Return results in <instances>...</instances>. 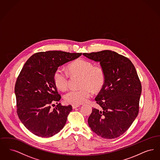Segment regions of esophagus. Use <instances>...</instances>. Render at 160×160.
<instances>
[{
	"label": "esophagus",
	"mask_w": 160,
	"mask_h": 160,
	"mask_svg": "<svg viewBox=\"0 0 160 160\" xmlns=\"http://www.w3.org/2000/svg\"><path fill=\"white\" fill-rule=\"evenodd\" d=\"M72 108H73V109H75V108H76L77 107H80V106H79V105H72Z\"/></svg>",
	"instance_id": "1"
}]
</instances>
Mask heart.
I'll return each mask as SVG.
<instances>
[{"label": "heart", "mask_w": 160, "mask_h": 160, "mask_svg": "<svg viewBox=\"0 0 160 160\" xmlns=\"http://www.w3.org/2000/svg\"><path fill=\"white\" fill-rule=\"evenodd\" d=\"M69 73L71 75L82 76L79 89H71L67 92L64 99L67 102L72 105H80L85 102L91 95V90L98 91L105 82V74L102 69L94 67L89 61L78 59L72 62L68 67ZM69 74L62 68L57 69L54 74V82L57 88L65 90L68 84Z\"/></svg>", "instance_id": "b5f03b06"}]
</instances>
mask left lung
I'll return each mask as SVG.
<instances>
[{
    "label": "left lung",
    "mask_w": 160,
    "mask_h": 160,
    "mask_svg": "<svg viewBox=\"0 0 160 160\" xmlns=\"http://www.w3.org/2000/svg\"><path fill=\"white\" fill-rule=\"evenodd\" d=\"M84 56L99 62L105 82L95 98L98 108H92L88 124L92 131L104 138L119 137L129 128L138 113L142 85L136 68L126 57L111 50Z\"/></svg>",
    "instance_id": "1"
}]
</instances>
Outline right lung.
Wrapping results in <instances>:
<instances>
[{
	"label": "right lung",
	"mask_w": 160,
	"mask_h": 160,
	"mask_svg": "<svg viewBox=\"0 0 160 160\" xmlns=\"http://www.w3.org/2000/svg\"><path fill=\"white\" fill-rule=\"evenodd\" d=\"M81 55L62 51L39 52L24 65L15 83L17 112L24 127L33 134L52 137L64 127L72 106L59 103L51 109L52 103H58L61 98L54 74L59 67Z\"/></svg>",
	"instance_id": "obj_1"
}]
</instances>
